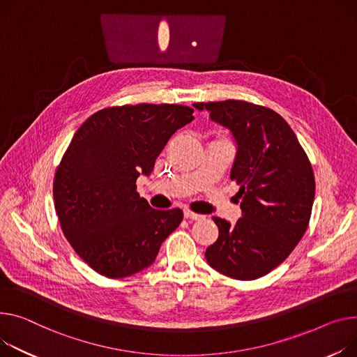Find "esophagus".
<instances>
[{"label": "esophagus", "mask_w": 357, "mask_h": 357, "mask_svg": "<svg viewBox=\"0 0 357 357\" xmlns=\"http://www.w3.org/2000/svg\"><path fill=\"white\" fill-rule=\"evenodd\" d=\"M183 215H185L186 220H195V221L202 218V215H199V213H195V212L189 211V209H185V211H183Z\"/></svg>", "instance_id": "1"}]
</instances>
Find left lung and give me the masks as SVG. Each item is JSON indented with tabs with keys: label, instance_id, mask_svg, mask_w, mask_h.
<instances>
[{
	"label": "left lung",
	"instance_id": "1",
	"mask_svg": "<svg viewBox=\"0 0 357 357\" xmlns=\"http://www.w3.org/2000/svg\"><path fill=\"white\" fill-rule=\"evenodd\" d=\"M194 106L231 130L236 144L231 181L243 198L235 225L212 218L220 235L205 258L231 278H259L291 254L308 227L316 192L312 163L289 123L268 107L244 100Z\"/></svg>",
	"mask_w": 357,
	"mask_h": 357
}]
</instances>
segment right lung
Segmentation results:
<instances>
[{"mask_svg": "<svg viewBox=\"0 0 357 357\" xmlns=\"http://www.w3.org/2000/svg\"><path fill=\"white\" fill-rule=\"evenodd\" d=\"M182 105L106 107L79 128L54 175L53 197L63 234L84 263L107 278L145 270L182 218L159 211L136 191L169 137L194 121Z\"/></svg>", "mask_w": 357, "mask_h": 357, "instance_id": "right-lung-1", "label": "right lung"}]
</instances>
